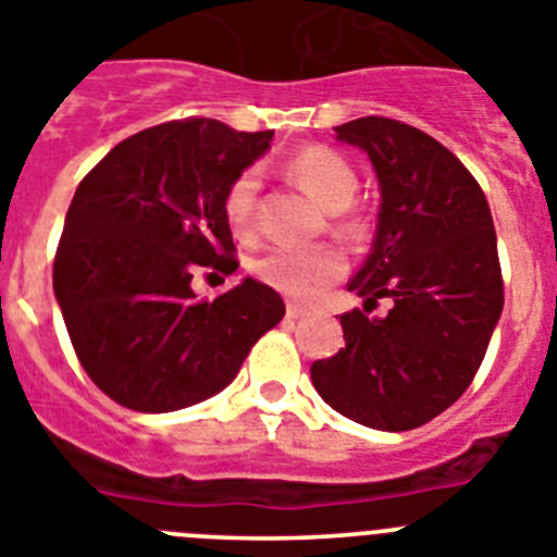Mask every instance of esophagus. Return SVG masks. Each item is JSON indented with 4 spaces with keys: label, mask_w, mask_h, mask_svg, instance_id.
<instances>
[{
    "label": "esophagus",
    "mask_w": 557,
    "mask_h": 557,
    "mask_svg": "<svg viewBox=\"0 0 557 557\" xmlns=\"http://www.w3.org/2000/svg\"><path fill=\"white\" fill-rule=\"evenodd\" d=\"M285 315H288V319H302V315H308V310L297 302H288L285 305Z\"/></svg>",
    "instance_id": "esophagus-1"
}]
</instances>
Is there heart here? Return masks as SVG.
<instances>
[{
    "label": "heart",
    "mask_w": 557,
    "mask_h": 557,
    "mask_svg": "<svg viewBox=\"0 0 557 557\" xmlns=\"http://www.w3.org/2000/svg\"><path fill=\"white\" fill-rule=\"evenodd\" d=\"M285 169L315 202L335 213V233L347 238H358L363 233V219L349 210V202L358 191V172L344 154L330 147H308L294 154ZM255 199H258V172L244 169L227 185L222 202L230 230L242 238L255 233ZM252 274L285 297L313 302L347 274V255L335 244L272 247L252 260Z\"/></svg>",
    "instance_id": "obj_1"
}]
</instances>
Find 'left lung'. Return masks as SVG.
<instances>
[{
	"label": "left lung",
	"mask_w": 557,
	"mask_h": 557,
	"mask_svg": "<svg viewBox=\"0 0 557 557\" xmlns=\"http://www.w3.org/2000/svg\"><path fill=\"white\" fill-rule=\"evenodd\" d=\"M380 180L372 255L341 313L347 347L313 360L310 377L333 410L374 430L428 424L469 388L505 305L497 233L472 172L422 129L385 116L335 127ZM380 298L389 313L369 317Z\"/></svg>",
	"instance_id": "8db88e82"
}]
</instances>
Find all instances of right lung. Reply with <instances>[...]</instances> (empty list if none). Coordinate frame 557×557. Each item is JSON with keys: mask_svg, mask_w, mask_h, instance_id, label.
<instances>
[{"mask_svg": "<svg viewBox=\"0 0 557 557\" xmlns=\"http://www.w3.org/2000/svg\"><path fill=\"white\" fill-rule=\"evenodd\" d=\"M216 119L129 135L77 185L52 285L85 374L113 403L169 413L213 397L285 315L258 280L197 299L199 267L238 269L224 191L272 141Z\"/></svg>", "mask_w": 557, "mask_h": 557, "instance_id": "add662e5", "label": "right lung"}]
</instances>
